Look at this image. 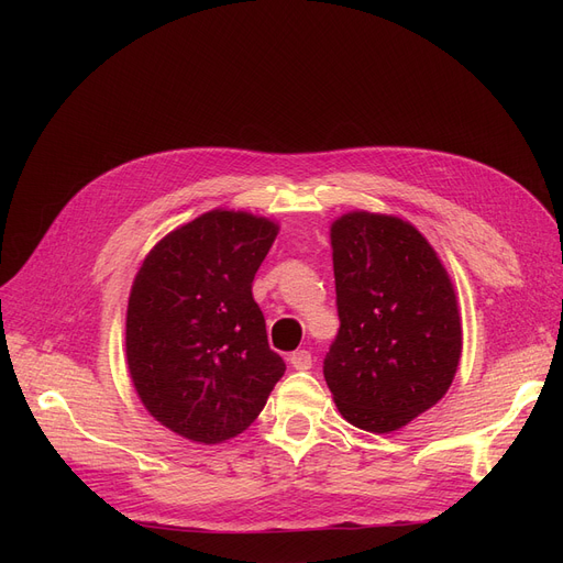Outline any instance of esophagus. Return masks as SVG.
Wrapping results in <instances>:
<instances>
[{
    "label": "esophagus",
    "mask_w": 563,
    "mask_h": 563,
    "mask_svg": "<svg viewBox=\"0 0 563 563\" xmlns=\"http://www.w3.org/2000/svg\"><path fill=\"white\" fill-rule=\"evenodd\" d=\"M289 363H291V367H294V369H301V372L310 369V367H312V356H310V351H306V349L294 351L291 356H289Z\"/></svg>",
    "instance_id": "34e87169"
}]
</instances>
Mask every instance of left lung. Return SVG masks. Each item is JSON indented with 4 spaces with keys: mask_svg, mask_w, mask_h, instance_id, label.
I'll use <instances>...</instances> for the list:
<instances>
[{
    "mask_svg": "<svg viewBox=\"0 0 563 563\" xmlns=\"http://www.w3.org/2000/svg\"><path fill=\"white\" fill-rule=\"evenodd\" d=\"M340 329L323 358L342 418L388 433L438 404L461 358L452 280L410 223L351 212L331 228Z\"/></svg>",
    "mask_w": 563,
    "mask_h": 563,
    "instance_id": "1",
    "label": "left lung"
}]
</instances>
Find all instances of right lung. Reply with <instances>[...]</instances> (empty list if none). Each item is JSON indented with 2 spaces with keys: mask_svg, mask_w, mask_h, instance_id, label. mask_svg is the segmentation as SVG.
Masks as SVG:
<instances>
[{
  "mask_svg": "<svg viewBox=\"0 0 563 563\" xmlns=\"http://www.w3.org/2000/svg\"><path fill=\"white\" fill-rule=\"evenodd\" d=\"M278 225L214 210L147 253L128 303V365L151 416L205 445L242 433L285 374L253 301Z\"/></svg>",
  "mask_w": 563,
  "mask_h": 563,
  "instance_id": "1",
  "label": "right lung"
}]
</instances>
